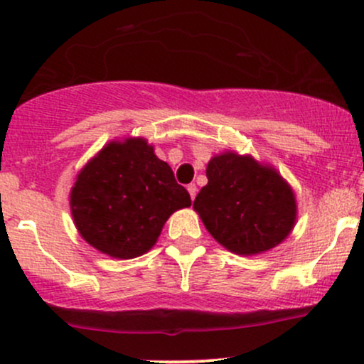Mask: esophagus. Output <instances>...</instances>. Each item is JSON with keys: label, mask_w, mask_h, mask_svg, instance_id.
Wrapping results in <instances>:
<instances>
[{"label": "esophagus", "mask_w": 364, "mask_h": 364, "mask_svg": "<svg viewBox=\"0 0 364 364\" xmlns=\"http://www.w3.org/2000/svg\"><path fill=\"white\" fill-rule=\"evenodd\" d=\"M186 188H188V193H190V197H191V200H193L195 198V195H197V185H195V183H191V185H188L186 186Z\"/></svg>", "instance_id": "esophagus-1"}]
</instances>
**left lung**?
<instances>
[{
	"label": "left lung",
	"instance_id": "obj_1",
	"mask_svg": "<svg viewBox=\"0 0 364 364\" xmlns=\"http://www.w3.org/2000/svg\"><path fill=\"white\" fill-rule=\"evenodd\" d=\"M207 179L193 207L207 231L231 252H264L294 228V193L277 171L250 157L223 154L209 162Z\"/></svg>",
	"mask_w": 364,
	"mask_h": 364
}]
</instances>
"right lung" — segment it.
Listing matches in <instances>:
<instances>
[{
	"label": "right lung",
	"mask_w": 364,
	"mask_h": 364,
	"mask_svg": "<svg viewBox=\"0 0 364 364\" xmlns=\"http://www.w3.org/2000/svg\"><path fill=\"white\" fill-rule=\"evenodd\" d=\"M190 205L173 169L141 138L107 145L79 173L70 193L81 237L119 259L149 252L167 218Z\"/></svg>",
	"instance_id": "1"
}]
</instances>
